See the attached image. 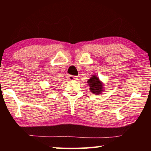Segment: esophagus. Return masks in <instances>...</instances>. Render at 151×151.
Returning <instances> with one entry per match:
<instances>
[{
	"mask_svg": "<svg viewBox=\"0 0 151 151\" xmlns=\"http://www.w3.org/2000/svg\"><path fill=\"white\" fill-rule=\"evenodd\" d=\"M68 81H75L76 79V77L75 76H73V75H69L68 76Z\"/></svg>",
	"mask_w": 151,
	"mask_h": 151,
	"instance_id": "1",
	"label": "esophagus"
}]
</instances>
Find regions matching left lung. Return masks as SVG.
Listing matches in <instances>:
<instances>
[{
  "label": "left lung",
  "mask_w": 151,
  "mask_h": 151,
  "mask_svg": "<svg viewBox=\"0 0 151 151\" xmlns=\"http://www.w3.org/2000/svg\"><path fill=\"white\" fill-rule=\"evenodd\" d=\"M87 83L90 87V91L92 93L96 95L101 94L104 92V84L99 78L95 75H92L91 77L87 81Z\"/></svg>",
  "instance_id": "left-lung-1"
}]
</instances>
